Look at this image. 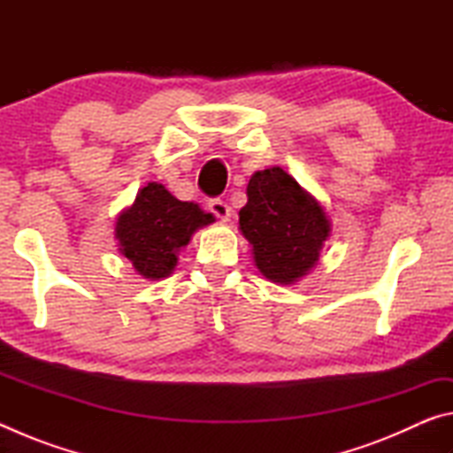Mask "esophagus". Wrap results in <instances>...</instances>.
I'll return each mask as SVG.
<instances>
[{"instance_id":"34e87169","label":"esophagus","mask_w":453,"mask_h":453,"mask_svg":"<svg viewBox=\"0 0 453 453\" xmlns=\"http://www.w3.org/2000/svg\"><path fill=\"white\" fill-rule=\"evenodd\" d=\"M210 211L213 213V216L227 221L229 216H232V210H229V205L224 202V199H211V202L208 203Z\"/></svg>"}]
</instances>
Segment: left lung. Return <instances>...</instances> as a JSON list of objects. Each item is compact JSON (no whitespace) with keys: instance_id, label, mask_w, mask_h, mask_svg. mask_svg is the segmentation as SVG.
<instances>
[{"instance_id":"obj_1","label":"left lung","mask_w":453,"mask_h":453,"mask_svg":"<svg viewBox=\"0 0 453 453\" xmlns=\"http://www.w3.org/2000/svg\"><path fill=\"white\" fill-rule=\"evenodd\" d=\"M240 229L251 243L257 270L283 286L310 273L332 232L318 199L281 167L251 175Z\"/></svg>"}]
</instances>
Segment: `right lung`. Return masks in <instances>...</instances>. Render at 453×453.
I'll return each instance as SVG.
<instances>
[{
  "mask_svg": "<svg viewBox=\"0 0 453 453\" xmlns=\"http://www.w3.org/2000/svg\"><path fill=\"white\" fill-rule=\"evenodd\" d=\"M216 221L197 203L180 202L162 183L151 181L137 191L135 202L118 216L116 240L121 256L145 280L167 278L178 254L199 227Z\"/></svg>",
  "mask_w": 453,
  "mask_h": 453,
  "instance_id": "right-lung-1",
  "label": "right lung"
}]
</instances>
